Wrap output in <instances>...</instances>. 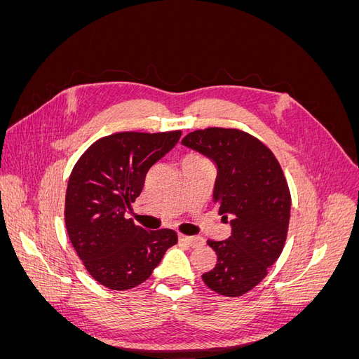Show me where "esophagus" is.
<instances>
[{"instance_id":"obj_1","label":"esophagus","mask_w":359,"mask_h":359,"mask_svg":"<svg viewBox=\"0 0 359 359\" xmlns=\"http://www.w3.org/2000/svg\"><path fill=\"white\" fill-rule=\"evenodd\" d=\"M178 238H180V241H181V243H186V244H189V245H191V247H196V245L203 244V240H202V238H199V236L180 235Z\"/></svg>"}]
</instances>
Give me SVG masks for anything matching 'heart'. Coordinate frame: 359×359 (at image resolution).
Wrapping results in <instances>:
<instances>
[{
  "mask_svg": "<svg viewBox=\"0 0 359 359\" xmlns=\"http://www.w3.org/2000/svg\"><path fill=\"white\" fill-rule=\"evenodd\" d=\"M191 157H193V158H201V157H196V156H191Z\"/></svg>",
  "mask_w": 359,
  "mask_h": 359,
  "instance_id": "1",
  "label": "heart"
}]
</instances>
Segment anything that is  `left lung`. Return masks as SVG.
<instances>
[{
  "instance_id": "1",
  "label": "left lung",
  "mask_w": 359,
  "mask_h": 359,
  "mask_svg": "<svg viewBox=\"0 0 359 359\" xmlns=\"http://www.w3.org/2000/svg\"><path fill=\"white\" fill-rule=\"evenodd\" d=\"M217 166L212 198L231 220L224 241L208 240L215 266L203 283L224 297H241L265 278L286 243L290 191L280 163L266 145L236 128L210 127L181 140Z\"/></svg>"
}]
</instances>
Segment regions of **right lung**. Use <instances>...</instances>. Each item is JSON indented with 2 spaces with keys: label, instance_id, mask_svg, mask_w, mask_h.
Here are the masks:
<instances>
[{
  "label": "right lung",
  "instance_id": "1",
  "mask_svg": "<svg viewBox=\"0 0 359 359\" xmlns=\"http://www.w3.org/2000/svg\"><path fill=\"white\" fill-rule=\"evenodd\" d=\"M180 137V130L115 133L95 140L76 161L64 219L76 253L100 285L114 290L136 287L177 244L175 231H145L126 219V212L142 191L149 168Z\"/></svg>",
  "mask_w": 359,
  "mask_h": 359
}]
</instances>
